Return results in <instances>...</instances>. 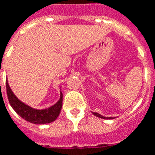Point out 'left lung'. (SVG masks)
Returning <instances> with one entry per match:
<instances>
[{
	"label": "left lung",
	"mask_w": 155,
	"mask_h": 155,
	"mask_svg": "<svg viewBox=\"0 0 155 155\" xmlns=\"http://www.w3.org/2000/svg\"><path fill=\"white\" fill-rule=\"evenodd\" d=\"M94 116H96V117H98V118H101V119H114L113 117H105V116H102L101 114H98V113H93Z\"/></svg>",
	"instance_id": "8db88e82"
}]
</instances>
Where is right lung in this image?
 <instances>
[{
	"label": "right lung",
	"instance_id": "right-lung-1",
	"mask_svg": "<svg viewBox=\"0 0 155 155\" xmlns=\"http://www.w3.org/2000/svg\"><path fill=\"white\" fill-rule=\"evenodd\" d=\"M6 84H7V97L11 107L21 118L25 119L28 122L36 124H49L54 121L60 115L62 107V101H63V94L61 93V90L60 100L55 104L53 105L48 108L36 109L24 103L18 98L11 90L7 80Z\"/></svg>",
	"mask_w": 155,
	"mask_h": 155
}]
</instances>
